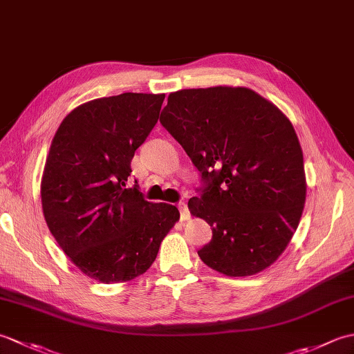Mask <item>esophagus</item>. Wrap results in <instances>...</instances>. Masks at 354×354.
<instances>
[{
    "label": "esophagus",
    "mask_w": 354,
    "mask_h": 354,
    "mask_svg": "<svg viewBox=\"0 0 354 354\" xmlns=\"http://www.w3.org/2000/svg\"><path fill=\"white\" fill-rule=\"evenodd\" d=\"M178 207H179V213H181V219L183 221L190 219V212H189V207H187L185 202H179Z\"/></svg>",
    "instance_id": "esophagus-1"
}]
</instances>
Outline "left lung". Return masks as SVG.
I'll return each instance as SVG.
<instances>
[{
	"label": "left lung",
	"mask_w": 354,
	"mask_h": 354,
	"mask_svg": "<svg viewBox=\"0 0 354 354\" xmlns=\"http://www.w3.org/2000/svg\"><path fill=\"white\" fill-rule=\"evenodd\" d=\"M160 122L201 171L189 208L213 227L201 260L230 277L272 265L306 202L303 150L289 118L252 89L213 86L171 93Z\"/></svg>",
	"instance_id": "1"
}]
</instances>
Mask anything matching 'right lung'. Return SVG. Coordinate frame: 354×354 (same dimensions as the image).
<instances>
[{"mask_svg": "<svg viewBox=\"0 0 354 354\" xmlns=\"http://www.w3.org/2000/svg\"><path fill=\"white\" fill-rule=\"evenodd\" d=\"M164 97L124 93L84 103L51 141L41 184L45 222L74 265L102 283L145 274L179 221L175 205L146 201L137 181L127 187Z\"/></svg>", "mask_w": 354, "mask_h": 354, "instance_id": "1", "label": "right lung"}]
</instances>
